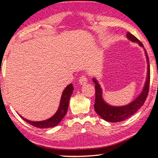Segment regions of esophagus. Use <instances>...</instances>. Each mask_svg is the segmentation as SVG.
<instances>
[{
  "label": "esophagus",
  "mask_w": 158,
  "mask_h": 158,
  "mask_svg": "<svg viewBox=\"0 0 158 158\" xmlns=\"http://www.w3.org/2000/svg\"><path fill=\"white\" fill-rule=\"evenodd\" d=\"M88 82V79L86 76L85 75H82L79 79V83L80 85H85V84Z\"/></svg>",
  "instance_id": "34e87169"
}]
</instances>
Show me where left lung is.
Instances as JSON below:
<instances>
[{
    "mask_svg": "<svg viewBox=\"0 0 158 158\" xmlns=\"http://www.w3.org/2000/svg\"><path fill=\"white\" fill-rule=\"evenodd\" d=\"M127 37L130 41H132V42L138 43L140 46L143 48L144 47L143 44L134 35L129 33V32L127 33ZM144 50V52H145L144 53H145L147 62V80L140 94L129 104L123 106H113L108 104L103 99L102 89L100 85H99L98 80L95 78H93V81L95 85V102L94 104V109L95 112L104 120L109 122H112V123L123 121L136 113L141 108V106L144 104L147 98L148 93H149L150 82V65L149 62V57L147 56V53L145 49Z\"/></svg>",
    "mask_w": 158,
    "mask_h": 158,
    "instance_id": "1",
    "label": "left lung"
}]
</instances>
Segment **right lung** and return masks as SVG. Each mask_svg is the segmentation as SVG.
I'll list each match as a JSON object with an SVG mask.
<instances>
[{
  "label": "right lung",
  "instance_id": "obj_1",
  "mask_svg": "<svg viewBox=\"0 0 158 158\" xmlns=\"http://www.w3.org/2000/svg\"><path fill=\"white\" fill-rule=\"evenodd\" d=\"M73 91V87L72 84H69V85L64 89L60 98L59 107L58 108L56 113L54 114L52 117L48 118L46 120L41 121H29L28 119H26V118H23L21 115H20V117L22 118H23V120H24L26 122H27L28 123H29L33 125V126L38 128L44 129L56 126V125L62 121L63 117H65L67 113V110H68L69 99L72 95Z\"/></svg>",
  "mask_w": 158,
  "mask_h": 158
}]
</instances>
